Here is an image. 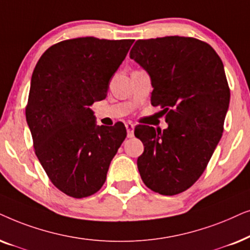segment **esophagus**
Segmentation results:
<instances>
[{"label": "esophagus", "instance_id": "esophagus-1", "mask_svg": "<svg viewBox=\"0 0 250 250\" xmlns=\"http://www.w3.org/2000/svg\"><path fill=\"white\" fill-rule=\"evenodd\" d=\"M125 128H127V135L129 138L134 137V129H135V125H132L131 122H127L125 123Z\"/></svg>", "mask_w": 250, "mask_h": 250}]
</instances>
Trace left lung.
I'll list each match as a JSON object with an SVG mask.
<instances>
[{"instance_id":"obj_1","label":"left lung","mask_w":250,"mask_h":250,"mask_svg":"<svg viewBox=\"0 0 250 250\" xmlns=\"http://www.w3.org/2000/svg\"><path fill=\"white\" fill-rule=\"evenodd\" d=\"M130 58L151 76V104L160 106L168 128L138 125L144 144L137 167L144 184L175 195L204 174L224 130L229 88L214 49L188 36L138 40Z\"/></svg>"}]
</instances>
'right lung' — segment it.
<instances>
[{
    "label": "right lung",
    "mask_w": 250,
    "mask_h": 250,
    "mask_svg": "<svg viewBox=\"0 0 250 250\" xmlns=\"http://www.w3.org/2000/svg\"><path fill=\"white\" fill-rule=\"evenodd\" d=\"M134 40L94 36L50 46L32 75L26 120L35 154L53 185L72 198L95 194L127 136L125 125L96 127L90 106L107 96L109 80Z\"/></svg>",
    "instance_id": "1"
}]
</instances>
